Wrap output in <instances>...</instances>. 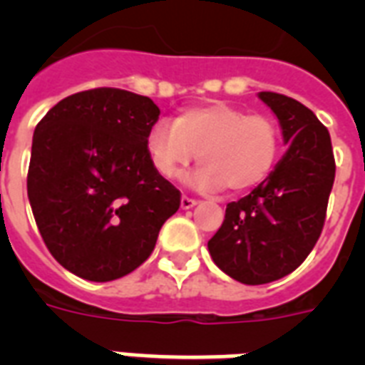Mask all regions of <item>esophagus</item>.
Listing matches in <instances>:
<instances>
[{"label": "esophagus", "instance_id": "34e87169", "mask_svg": "<svg viewBox=\"0 0 365 365\" xmlns=\"http://www.w3.org/2000/svg\"><path fill=\"white\" fill-rule=\"evenodd\" d=\"M195 205H197V199H191V197H187V195H183V197H182V208H183V210H189V208H193Z\"/></svg>", "mask_w": 365, "mask_h": 365}]
</instances>
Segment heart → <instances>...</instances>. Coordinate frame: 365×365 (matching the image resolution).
<instances>
[{"label": "heart", "mask_w": 365, "mask_h": 365, "mask_svg": "<svg viewBox=\"0 0 365 365\" xmlns=\"http://www.w3.org/2000/svg\"><path fill=\"white\" fill-rule=\"evenodd\" d=\"M278 123L263 113L214 102L191 108L174 123L159 121L148 136L151 165L163 178H174L199 155L193 182L202 189L227 187L242 193L259 185L277 165Z\"/></svg>", "instance_id": "obj_1"}]
</instances>
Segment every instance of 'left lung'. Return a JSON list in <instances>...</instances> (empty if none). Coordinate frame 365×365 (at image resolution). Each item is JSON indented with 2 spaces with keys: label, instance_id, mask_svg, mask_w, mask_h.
I'll return each mask as SVG.
<instances>
[{
  "label": "left lung",
  "instance_id": "1",
  "mask_svg": "<svg viewBox=\"0 0 365 365\" xmlns=\"http://www.w3.org/2000/svg\"><path fill=\"white\" fill-rule=\"evenodd\" d=\"M282 126L288 151L250 195L229 202L225 220L208 240L214 263L250 286L286 277L320 239L335 180L328 128L297 100L259 93Z\"/></svg>",
  "mask_w": 365,
  "mask_h": 365
}]
</instances>
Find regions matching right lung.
Masks as SVG:
<instances>
[{
    "label": "right lung",
    "instance_id": "right-lung-1",
    "mask_svg": "<svg viewBox=\"0 0 365 365\" xmlns=\"http://www.w3.org/2000/svg\"><path fill=\"white\" fill-rule=\"evenodd\" d=\"M159 108L123 88L60 100L37 123L28 199L60 265L93 282L121 278L148 259L182 193L151 165Z\"/></svg>",
    "mask_w": 365,
    "mask_h": 365
}]
</instances>
